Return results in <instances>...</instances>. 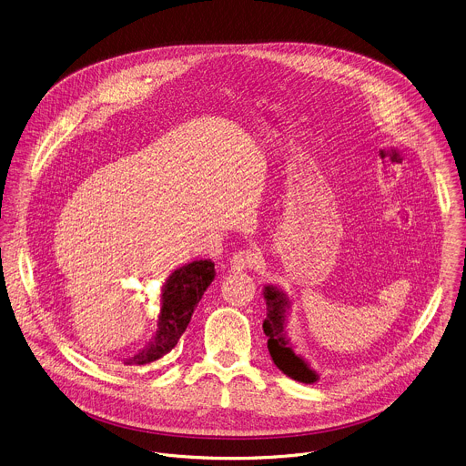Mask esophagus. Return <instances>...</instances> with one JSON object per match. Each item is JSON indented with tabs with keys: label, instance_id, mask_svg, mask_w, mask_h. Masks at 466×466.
I'll return each instance as SVG.
<instances>
[{
	"label": "esophagus",
	"instance_id": "34e87169",
	"mask_svg": "<svg viewBox=\"0 0 466 466\" xmlns=\"http://www.w3.org/2000/svg\"><path fill=\"white\" fill-rule=\"evenodd\" d=\"M259 263V252L247 248V250H239L232 256L230 259V270L234 272H243V270H250Z\"/></svg>",
	"mask_w": 466,
	"mask_h": 466
}]
</instances>
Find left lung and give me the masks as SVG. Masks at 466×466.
Masks as SVG:
<instances>
[{
	"label": "left lung",
	"mask_w": 466,
	"mask_h": 466,
	"mask_svg": "<svg viewBox=\"0 0 466 466\" xmlns=\"http://www.w3.org/2000/svg\"><path fill=\"white\" fill-rule=\"evenodd\" d=\"M263 295L267 300V319L263 322V329H265V335L268 337V351L274 364L286 376L297 381L315 383L319 380V374L308 366V362L300 355L293 351V346L286 337L289 297L274 284L265 286Z\"/></svg>",
	"instance_id": "left-lung-1"
}]
</instances>
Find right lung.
I'll return each mask as SVG.
<instances>
[{
  "label": "right lung",
  "mask_w": 466,
  "mask_h": 466,
  "mask_svg": "<svg viewBox=\"0 0 466 466\" xmlns=\"http://www.w3.org/2000/svg\"><path fill=\"white\" fill-rule=\"evenodd\" d=\"M216 270L210 259L192 261L177 268L162 286L160 313L153 339L126 366H144L167 355L180 340L190 322L194 308L214 280Z\"/></svg>",
  "instance_id": "add662e5"
}]
</instances>
